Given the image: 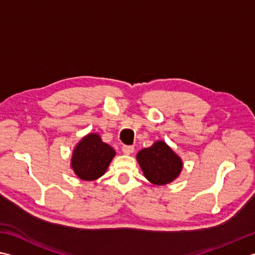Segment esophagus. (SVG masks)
I'll return each instance as SVG.
<instances>
[{"label": "esophagus", "instance_id": "obj_1", "mask_svg": "<svg viewBox=\"0 0 255 255\" xmlns=\"http://www.w3.org/2000/svg\"><path fill=\"white\" fill-rule=\"evenodd\" d=\"M134 150V148L132 146H124L123 147V152L125 154H127V156H129V154H131Z\"/></svg>", "mask_w": 255, "mask_h": 255}]
</instances>
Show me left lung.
I'll list each match as a JSON object with an SVG mask.
<instances>
[{"instance_id":"1","label":"left lung","mask_w":255,"mask_h":255,"mask_svg":"<svg viewBox=\"0 0 255 255\" xmlns=\"http://www.w3.org/2000/svg\"><path fill=\"white\" fill-rule=\"evenodd\" d=\"M136 158L143 176L156 186H164L176 180L183 168L181 158L162 140L142 149Z\"/></svg>"}]
</instances>
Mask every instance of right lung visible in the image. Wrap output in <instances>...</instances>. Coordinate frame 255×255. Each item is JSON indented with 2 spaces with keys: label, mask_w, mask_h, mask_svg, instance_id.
Segmentation results:
<instances>
[{
  "label": "right lung",
  "mask_w": 255,
  "mask_h": 255,
  "mask_svg": "<svg viewBox=\"0 0 255 255\" xmlns=\"http://www.w3.org/2000/svg\"><path fill=\"white\" fill-rule=\"evenodd\" d=\"M116 151L102 140L96 132L84 136L75 146L71 168L75 174L84 181H95L104 176Z\"/></svg>",
  "instance_id": "add662e5"
}]
</instances>
